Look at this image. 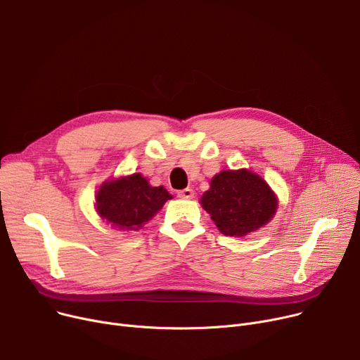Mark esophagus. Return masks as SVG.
<instances>
[{
    "label": "esophagus",
    "mask_w": 360,
    "mask_h": 360,
    "mask_svg": "<svg viewBox=\"0 0 360 360\" xmlns=\"http://www.w3.org/2000/svg\"><path fill=\"white\" fill-rule=\"evenodd\" d=\"M178 197H179V198H184V200H191V198H194V189L185 188V189L179 191V193H178Z\"/></svg>",
    "instance_id": "esophagus-1"
}]
</instances>
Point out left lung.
Masks as SVG:
<instances>
[{
    "label": "left lung",
    "mask_w": 360,
    "mask_h": 360,
    "mask_svg": "<svg viewBox=\"0 0 360 360\" xmlns=\"http://www.w3.org/2000/svg\"><path fill=\"white\" fill-rule=\"evenodd\" d=\"M201 204L223 234L238 237L266 224L276 211L269 185L246 169L215 175Z\"/></svg>",
    "instance_id": "8db88e82"
}]
</instances>
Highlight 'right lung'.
Here are the masks:
<instances>
[{
    "label": "right lung",
    "instance_id": "1",
    "mask_svg": "<svg viewBox=\"0 0 360 360\" xmlns=\"http://www.w3.org/2000/svg\"><path fill=\"white\" fill-rule=\"evenodd\" d=\"M163 186H150L146 178L134 174L129 178L105 182L97 194V211L120 230H139L171 200Z\"/></svg>",
    "mask_w": 360,
    "mask_h": 360
}]
</instances>
